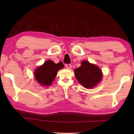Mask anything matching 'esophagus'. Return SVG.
Instances as JSON below:
<instances>
[{
	"label": "esophagus",
	"instance_id": "34e87169",
	"mask_svg": "<svg viewBox=\"0 0 134 134\" xmlns=\"http://www.w3.org/2000/svg\"><path fill=\"white\" fill-rule=\"evenodd\" d=\"M65 67H66L67 69H71V65L70 64H67L65 65Z\"/></svg>",
	"mask_w": 134,
	"mask_h": 134
}]
</instances>
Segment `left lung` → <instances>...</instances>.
<instances>
[{"instance_id": "8db88e82", "label": "left lung", "mask_w": 134, "mask_h": 134, "mask_svg": "<svg viewBox=\"0 0 134 134\" xmlns=\"http://www.w3.org/2000/svg\"><path fill=\"white\" fill-rule=\"evenodd\" d=\"M77 80L86 89L95 87L102 79V72L99 67L84 60L81 66L74 70Z\"/></svg>"}]
</instances>
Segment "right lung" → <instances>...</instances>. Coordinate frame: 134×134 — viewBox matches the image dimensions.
Listing matches in <instances>:
<instances>
[{"label": "right lung", "instance_id": "right-lung-1", "mask_svg": "<svg viewBox=\"0 0 134 134\" xmlns=\"http://www.w3.org/2000/svg\"><path fill=\"white\" fill-rule=\"evenodd\" d=\"M63 67L64 65L62 63L55 64L51 60L47 61L35 70V80L41 86H50L55 78L58 70Z\"/></svg>", "mask_w": 134, "mask_h": 134}]
</instances>
